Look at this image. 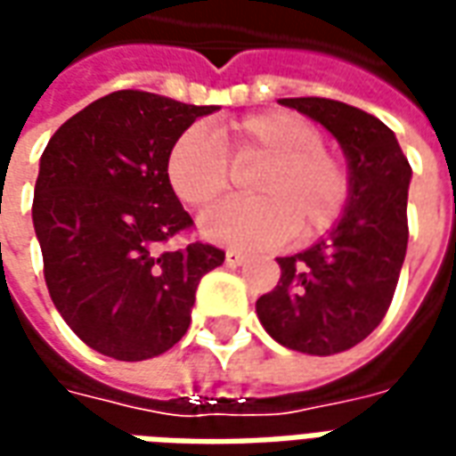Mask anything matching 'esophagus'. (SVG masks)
Returning a JSON list of instances; mask_svg holds the SVG:
<instances>
[{"label": "esophagus", "instance_id": "1", "mask_svg": "<svg viewBox=\"0 0 456 456\" xmlns=\"http://www.w3.org/2000/svg\"><path fill=\"white\" fill-rule=\"evenodd\" d=\"M244 261H247V256L241 251H234V248H229L227 254H224V264L227 266H241Z\"/></svg>", "mask_w": 456, "mask_h": 456}]
</instances>
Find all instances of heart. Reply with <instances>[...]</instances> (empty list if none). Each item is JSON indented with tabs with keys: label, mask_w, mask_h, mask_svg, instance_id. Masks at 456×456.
I'll return each instance as SVG.
<instances>
[{
	"label": "heart",
	"mask_w": 456,
	"mask_h": 456,
	"mask_svg": "<svg viewBox=\"0 0 456 456\" xmlns=\"http://www.w3.org/2000/svg\"><path fill=\"white\" fill-rule=\"evenodd\" d=\"M227 139L237 159L266 160L248 202H222L200 217L202 237L222 247L256 251L296 232L313 239L335 224L349 200V175L322 149V131L293 112L251 114L232 121ZM166 175L175 198L205 208L229 188L227 153L208 129L190 126L170 146Z\"/></svg>",
	"instance_id": "obj_1"
}]
</instances>
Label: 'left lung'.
I'll return each instance as SVG.
<instances>
[{"label":"left lung","mask_w":456,"mask_h":456,"mask_svg":"<svg viewBox=\"0 0 456 456\" xmlns=\"http://www.w3.org/2000/svg\"><path fill=\"white\" fill-rule=\"evenodd\" d=\"M278 104L322 124L346 159L349 200L327 237L296 256L276 258L278 286L256 300V315L278 344L313 356L352 349L391 305L408 248L412 170L381 119L325 97Z\"/></svg>","instance_id":"obj_1"}]
</instances>
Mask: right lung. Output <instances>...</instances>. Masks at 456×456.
Masks as SVG:
<instances>
[{
    "mask_svg": "<svg viewBox=\"0 0 456 456\" xmlns=\"http://www.w3.org/2000/svg\"><path fill=\"white\" fill-rule=\"evenodd\" d=\"M217 104L119 90L87 104L45 146L34 190L44 276L68 327L94 352L143 362L190 327L200 278L224 251H159L192 224L166 175L170 146Z\"/></svg>",
    "mask_w": 456,
    "mask_h": 456,
    "instance_id": "right-lung-1",
    "label": "right lung"
}]
</instances>
